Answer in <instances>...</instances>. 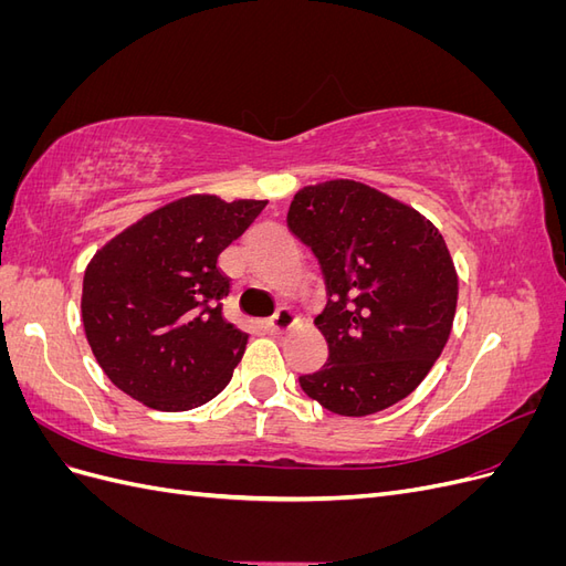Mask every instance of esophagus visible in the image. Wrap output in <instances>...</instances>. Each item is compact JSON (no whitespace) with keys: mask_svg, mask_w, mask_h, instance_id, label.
<instances>
[{"mask_svg":"<svg viewBox=\"0 0 566 566\" xmlns=\"http://www.w3.org/2000/svg\"><path fill=\"white\" fill-rule=\"evenodd\" d=\"M297 314L293 310H287V306H283V310L276 312V316L266 321V331L269 333H285L293 328V325H297Z\"/></svg>","mask_w":566,"mask_h":566,"instance_id":"obj_1","label":"esophagus"}]
</instances>
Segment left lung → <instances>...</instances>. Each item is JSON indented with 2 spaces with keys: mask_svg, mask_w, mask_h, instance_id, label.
Masks as SVG:
<instances>
[{
  "mask_svg": "<svg viewBox=\"0 0 566 566\" xmlns=\"http://www.w3.org/2000/svg\"><path fill=\"white\" fill-rule=\"evenodd\" d=\"M287 227L318 256L328 306L316 318L328 364L300 385L337 416L399 403L432 370L453 328L458 273L439 229L354 179L304 186Z\"/></svg>",
  "mask_w": 566,
  "mask_h": 566,
  "instance_id": "1",
  "label": "left lung"
}]
</instances>
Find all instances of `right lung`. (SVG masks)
<instances>
[{
  "label": "right lung",
  "mask_w": 566,
  "mask_h": 566,
  "mask_svg": "<svg viewBox=\"0 0 566 566\" xmlns=\"http://www.w3.org/2000/svg\"><path fill=\"white\" fill-rule=\"evenodd\" d=\"M266 200L191 193L134 221L84 271V335L108 380L148 408L179 413L214 399L248 345L221 312L231 279L219 254Z\"/></svg>",
  "instance_id": "right-lung-1"
}]
</instances>
